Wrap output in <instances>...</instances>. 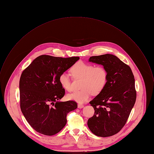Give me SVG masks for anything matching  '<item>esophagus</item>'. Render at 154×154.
<instances>
[{
  "instance_id": "obj_1",
  "label": "esophagus",
  "mask_w": 154,
  "mask_h": 154,
  "mask_svg": "<svg viewBox=\"0 0 154 154\" xmlns=\"http://www.w3.org/2000/svg\"><path fill=\"white\" fill-rule=\"evenodd\" d=\"M84 104H78V108H82V107H84Z\"/></svg>"
}]
</instances>
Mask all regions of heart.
I'll return each instance as SVG.
<instances>
[{
    "mask_svg": "<svg viewBox=\"0 0 154 154\" xmlns=\"http://www.w3.org/2000/svg\"><path fill=\"white\" fill-rule=\"evenodd\" d=\"M74 79H81V90L67 95V98L77 102H87L93 94L97 95L104 89L108 79V73L103 66H96L83 61L77 62L70 69ZM59 82L66 91H72L69 75L63 72L59 76Z\"/></svg>",
    "mask_w": 154,
    "mask_h": 154,
    "instance_id": "heart-1",
    "label": "heart"
}]
</instances>
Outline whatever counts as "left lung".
<instances>
[{"label":"left lung","instance_id":"left-lung-1","mask_svg":"<svg viewBox=\"0 0 154 154\" xmlns=\"http://www.w3.org/2000/svg\"><path fill=\"white\" fill-rule=\"evenodd\" d=\"M89 61L103 65L108 79L104 89L90 102L95 111L87 124L97 136H112L125 125L136 102L134 77L130 66L112 54L92 56Z\"/></svg>","mask_w":154,"mask_h":154}]
</instances>
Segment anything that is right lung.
<instances>
[{"label": "right lung", "mask_w": 154, "mask_h": 154, "mask_svg": "<svg viewBox=\"0 0 154 154\" xmlns=\"http://www.w3.org/2000/svg\"><path fill=\"white\" fill-rule=\"evenodd\" d=\"M79 59L42 55L23 70L20 79V107L37 132L46 136L58 133L66 124L67 113L78 107L75 101H59L65 90L58 78Z\"/></svg>", "instance_id": "right-lung-1"}]
</instances>
